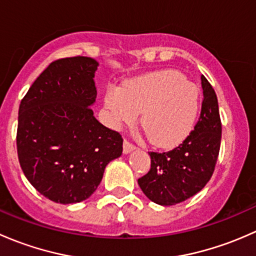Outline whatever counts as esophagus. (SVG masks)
<instances>
[{"instance_id": "34e87169", "label": "esophagus", "mask_w": 256, "mask_h": 256, "mask_svg": "<svg viewBox=\"0 0 256 256\" xmlns=\"http://www.w3.org/2000/svg\"><path fill=\"white\" fill-rule=\"evenodd\" d=\"M122 147H124V154H128V152H131V151H132V150L136 148L135 144H131L130 141L126 140V138H125V140H124Z\"/></svg>"}]
</instances>
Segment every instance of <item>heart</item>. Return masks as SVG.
<instances>
[{"label": "heart", "instance_id": "1", "mask_svg": "<svg viewBox=\"0 0 256 256\" xmlns=\"http://www.w3.org/2000/svg\"><path fill=\"white\" fill-rule=\"evenodd\" d=\"M105 106L115 125H131L141 115L147 138L154 146L174 147L192 131L200 112V94L193 82L174 70H162L110 86Z\"/></svg>", "mask_w": 256, "mask_h": 256}]
</instances>
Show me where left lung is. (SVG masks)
I'll return each mask as SVG.
<instances>
[{"instance_id": "left-lung-1", "label": "left lung", "mask_w": 256, "mask_h": 256, "mask_svg": "<svg viewBox=\"0 0 256 256\" xmlns=\"http://www.w3.org/2000/svg\"><path fill=\"white\" fill-rule=\"evenodd\" d=\"M200 79L203 102L194 130L171 151L148 152L151 168L138 180L157 204L174 206L190 198L207 184L216 168L222 140L218 99L206 76Z\"/></svg>"}]
</instances>
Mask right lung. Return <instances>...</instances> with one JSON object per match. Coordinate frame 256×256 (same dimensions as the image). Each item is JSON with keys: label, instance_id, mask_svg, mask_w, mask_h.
<instances>
[{"label": "right lung", "instance_id": "1", "mask_svg": "<svg viewBox=\"0 0 256 256\" xmlns=\"http://www.w3.org/2000/svg\"><path fill=\"white\" fill-rule=\"evenodd\" d=\"M95 59H56L42 72L18 110L17 154L30 184L48 200L69 204L89 198L106 164L122 154V138L100 124Z\"/></svg>", "mask_w": 256, "mask_h": 256}]
</instances>
